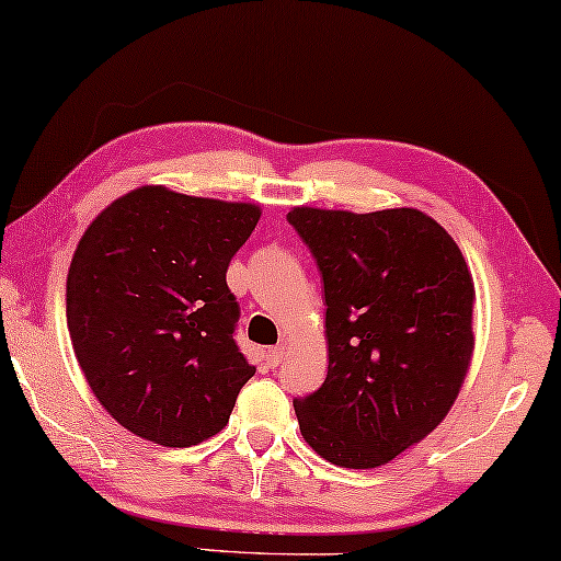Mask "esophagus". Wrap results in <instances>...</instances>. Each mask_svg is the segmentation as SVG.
I'll return each mask as SVG.
<instances>
[{"mask_svg":"<svg viewBox=\"0 0 561 561\" xmlns=\"http://www.w3.org/2000/svg\"><path fill=\"white\" fill-rule=\"evenodd\" d=\"M283 358H286V348L283 346L265 351V364H268V368H278L283 364Z\"/></svg>","mask_w":561,"mask_h":561,"instance_id":"obj_1","label":"esophagus"}]
</instances>
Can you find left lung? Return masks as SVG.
Wrapping results in <instances>:
<instances>
[{
	"instance_id": "8db88e82",
	"label": "left lung",
	"mask_w": 561,
	"mask_h": 561,
	"mask_svg": "<svg viewBox=\"0 0 561 561\" xmlns=\"http://www.w3.org/2000/svg\"><path fill=\"white\" fill-rule=\"evenodd\" d=\"M325 296L329 376L293 399L300 434L346 469L389 463L454 407L473 353V280L434 218L293 208Z\"/></svg>"
}]
</instances>
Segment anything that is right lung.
Masks as SVG:
<instances>
[{
    "label": "right lung",
    "instance_id": "obj_1",
    "mask_svg": "<svg viewBox=\"0 0 561 561\" xmlns=\"http://www.w3.org/2000/svg\"><path fill=\"white\" fill-rule=\"evenodd\" d=\"M261 208L145 185L90 222L67 273V329L92 393L160 446L222 431L255 366L226 273Z\"/></svg>",
    "mask_w": 561,
    "mask_h": 561
}]
</instances>
